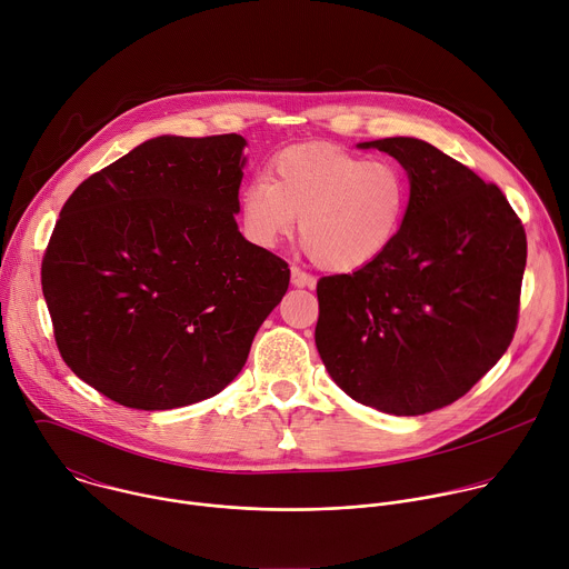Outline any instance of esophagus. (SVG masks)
Returning <instances> with one entry per match:
<instances>
[{
    "mask_svg": "<svg viewBox=\"0 0 569 569\" xmlns=\"http://www.w3.org/2000/svg\"><path fill=\"white\" fill-rule=\"evenodd\" d=\"M290 277H292V283H295L297 288H315V277L308 274L306 270L297 268V266L290 268Z\"/></svg>",
    "mask_w": 569,
    "mask_h": 569,
    "instance_id": "esophagus-1",
    "label": "esophagus"
}]
</instances>
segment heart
Wrapping results in <instances>:
<instances>
[{"mask_svg": "<svg viewBox=\"0 0 569 569\" xmlns=\"http://www.w3.org/2000/svg\"><path fill=\"white\" fill-rule=\"evenodd\" d=\"M410 182L389 159H367L333 146L283 150L268 178L242 191V224L274 248L299 220L303 252L323 270L353 272L382 257L408 216Z\"/></svg>", "mask_w": 569, "mask_h": 569, "instance_id": "1", "label": "heart"}]
</instances>
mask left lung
<instances>
[{
    "label": "left lung",
    "mask_w": 569,
    "mask_h": 569,
    "mask_svg": "<svg viewBox=\"0 0 569 569\" xmlns=\"http://www.w3.org/2000/svg\"><path fill=\"white\" fill-rule=\"evenodd\" d=\"M371 146L408 171V216L373 263L319 279L315 345L353 400L417 417L468 393L509 349L527 233L493 182L432 143Z\"/></svg>",
    "instance_id": "8db88e82"
}]
</instances>
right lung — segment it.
I'll list each match as a JSON object with an SVG mask.
<instances>
[{"instance_id": "add662e5", "label": "right lung", "mask_w": 569, "mask_h": 569, "mask_svg": "<svg viewBox=\"0 0 569 569\" xmlns=\"http://www.w3.org/2000/svg\"><path fill=\"white\" fill-rule=\"evenodd\" d=\"M240 134L157 137L80 182L42 259L67 367L134 410L222 391L290 268L238 231Z\"/></svg>"}]
</instances>
